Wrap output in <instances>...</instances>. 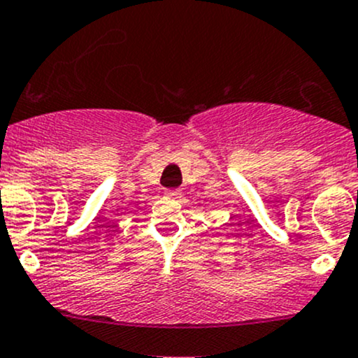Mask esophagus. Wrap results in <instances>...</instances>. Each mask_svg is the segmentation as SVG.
<instances>
[{
	"label": "esophagus",
	"instance_id": "1",
	"mask_svg": "<svg viewBox=\"0 0 358 358\" xmlns=\"http://www.w3.org/2000/svg\"><path fill=\"white\" fill-rule=\"evenodd\" d=\"M165 194H167V196H171V198H179L180 191L179 189H167V191H165Z\"/></svg>",
	"mask_w": 358,
	"mask_h": 358
}]
</instances>
